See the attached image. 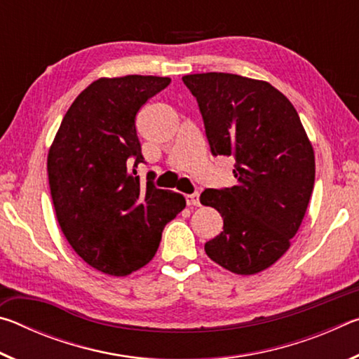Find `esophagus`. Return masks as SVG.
<instances>
[{
	"label": "esophagus",
	"instance_id": "obj_1",
	"mask_svg": "<svg viewBox=\"0 0 359 359\" xmlns=\"http://www.w3.org/2000/svg\"><path fill=\"white\" fill-rule=\"evenodd\" d=\"M185 201L188 205H199V194L193 193V194H187Z\"/></svg>",
	"mask_w": 359,
	"mask_h": 359
}]
</instances>
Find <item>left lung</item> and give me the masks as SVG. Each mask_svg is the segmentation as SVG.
<instances>
[{"instance_id": "obj_1", "label": "left lung", "mask_w": 359, "mask_h": 359, "mask_svg": "<svg viewBox=\"0 0 359 359\" xmlns=\"http://www.w3.org/2000/svg\"><path fill=\"white\" fill-rule=\"evenodd\" d=\"M182 81L198 101L212 155L236 161V185L199 198L223 218L204 250L234 274H258L283 257L306 215L313 147L294 106L269 82L228 72Z\"/></svg>"}]
</instances>
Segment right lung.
Segmentation results:
<instances>
[{"instance_id":"obj_1","label":"right lung","mask_w":359,"mask_h":359,"mask_svg":"<svg viewBox=\"0 0 359 359\" xmlns=\"http://www.w3.org/2000/svg\"><path fill=\"white\" fill-rule=\"evenodd\" d=\"M169 77H101L63 117L47 155L50 196L66 241L85 263L123 277L155 257L166 223L185 209L180 193L141 185L136 115Z\"/></svg>"}]
</instances>
